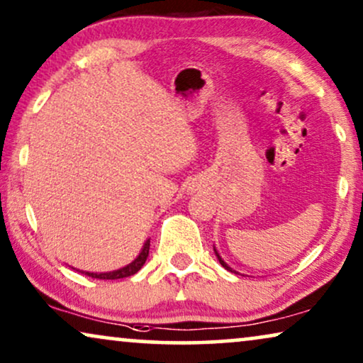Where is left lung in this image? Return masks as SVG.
Wrapping results in <instances>:
<instances>
[{
  "mask_svg": "<svg viewBox=\"0 0 363 363\" xmlns=\"http://www.w3.org/2000/svg\"><path fill=\"white\" fill-rule=\"evenodd\" d=\"M215 255H216V257H218V261H220V264H221L223 267H225V269H228V271H231V272H235V274H240V272H238V271H235V269H233V267H230V266H228V264H226V262H225V261H223V257H221L220 255H218L216 247H215Z\"/></svg>",
  "mask_w": 363,
  "mask_h": 363,
  "instance_id": "obj_1",
  "label": "left lung"
}]
</instances>
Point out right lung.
Returning <instances> with one entry per match:
<instances>
[{
	"instance_id": "1",
	"label": "right lung",
	"mask_w": 363,
	"mask_h": 363,
	"mask_svg": "<svg viewBox=\"0 0 363 363\" xmlns=\"http://www.w3.org/2000/svg\"><path fill=\"white\" fill-rule=\"evenodd\" d=\"M148 250H150V240H147L143 242V247L142 251L138 252V256L133 259L130 264L121 267V269H116V271H111V272H87V271H79L82 272V274H86L89 277H94V279H122V277H128V276H133L135 272H138L142 269V266L145 264L147 257H148ZM74 269V267H72Z\"/></svg>"
}]
</instances>
